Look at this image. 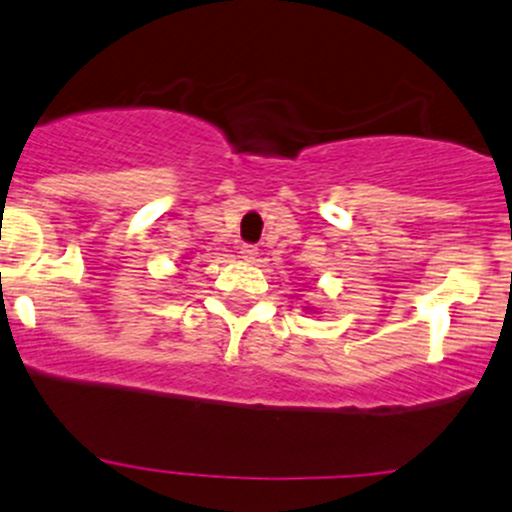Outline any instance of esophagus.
Returning a JSON list of instances; mask_svg holds the SVG:
<instances>
[{"instance_id":"1","label":"esophagus","mask_w":512,"mask_h":512,"mask_svg":"<svg viewBox=\"0 0 512 512\" xmlns=\"http://www.w3.org/2000/svg\"><path fill=\"white\" fill-rule=\"evenodd\" d=\"M257 255H260V252H257L255 245H242V247H240V257H242V260H245V262H255Z\"/></svg>"}]
</instances>
